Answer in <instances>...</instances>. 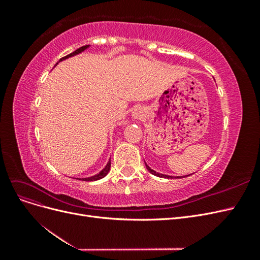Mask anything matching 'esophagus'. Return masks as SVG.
Listing matches in <instances>:
<instances>
[{"label":"esophagus","mask_w":260,"mask_h":260,"mask_svg":"<svg viewBox=\"0 0 260 260\" xmlns=\"http://www.w3.org/2000/svg\"><path fill=\"white\" fill-rule=\"evenodd\" d=\"M144 113L145 112L143 111L142 107H137V108H135L132 111L131 116H132L133 119H141V118L144 117Z\"/></svg>","instance_id":"1"}]
</instances>
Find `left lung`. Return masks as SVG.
Instances as JSON below:
<instances>
[{"label": "left lung", "instance_id": "obj_1", "mask_svg": "<svg viewBox=\"0 0 260 260\" xmlns=\"http://www.w3.org/2000/svg\"><path fill=\"white\" fill-rule=\"evenodd\" d=\"M145 166H146V169L151 172L152 175L156 176V177H159V178H166V179H174V178H182V177H174V176H167V175H164V174H159V172H156L155 170H153L151 167L148 166V165L145 162ZM190 176V175H188Z\"/></svg>", "mask_w": 260, "mask_h": 260}]
</instances>
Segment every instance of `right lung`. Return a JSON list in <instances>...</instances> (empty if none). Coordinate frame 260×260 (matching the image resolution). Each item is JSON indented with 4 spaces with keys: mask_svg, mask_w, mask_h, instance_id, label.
Returning <instances> with one entry per match:
<instances>
[{
    "mask_svg": "<svg viewBox=\"0 0 260 260\" xmlns=\"http://www.w3.org/2000/svg\"><path fill=\"white\" fill-rule=\"evenodd\" d=\"M89 48H90V45H84V46H81V48H79L78 50H76L75 52L68 54L67 56L60 58V59L58 60V62H59V61H62V60H65V59H67V58H69V57L76 56V55H78V54H80V53L84 52L86 49H89ZM58 62H56V65L58 64ZM56 65H55V66H56ZM109 169H111V160H108V162H107L106 166H105L103 169H102V170L99 172V174L94 175V176H92V177H88V178H76V179H78V180H82V181H96V180H100V179H102V178H104L105 176H107V174L109 172Z\"/></svg>",
    "mask_w": 260,
    "mask_h": 260,
    "instance_id": "right-lung-1",
    "label": "right lung"
}]
</instances>
